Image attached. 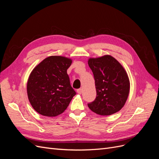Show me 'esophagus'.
I'll return each instance as SVG.
<instances>
[{
    "label": "esophagus",
    "instance_id": "1",
    "mask_svg": "<svg viewBox=\"0 0 159 159\" xmlns=\"http://www.w3.org/2000/svg\"><path fill=\"white\" fill-rule=\"evenodd\" d=\"M77 92H78V93L79 94H81V93H82V89H77Z\"/></svg>",
    "mask_w": 159,
    "mask_h": 159
}]
</instances>
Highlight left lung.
Here are the masks:
<instances>
[{"mask_svg":"<svg viewBox=\"0 0 159 159\" xmlns=\"http://www.w3.org/2000/svg\"><path fill=\"white\" fill-rule=\"evenodd\" d=\"M88 65L93 72L97 95L93 102L88 103L89 108L101 115L117 113L125 103L129 93L127 72L109 55L90 58Z\"/></svg>","mask_w":159,"mask_h":159,"instance_id":"8db88e82","label":"left lung"}]
</instances>
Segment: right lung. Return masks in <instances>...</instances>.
<instances>
[{
	"label": "right lung",
	"mask_w": 159,
	"mask_h": 159,
	"mask_svg": "<svg viewBox=\"0 0 159 159\" xmlns=\"http://www.w3.org/2000/svg\"><path fill=\"white\" fill-rule=\"evenodd\" d=\"M71 60L63 56L46 57L34 69L27 83L28 99L36 111L55 117L63 113L76 94L67 70Z\"/></svg>",
	"instance_id": "1"
}]
</instances>
